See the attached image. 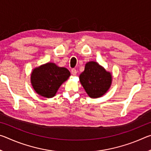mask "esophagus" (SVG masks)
<instances>
[{
	"mask_svg": "<svg viewBox=\"0 0 151 151\" xmlns=\"http://www.w3.org/2000/svg\"><path fill=\"white\" fill-rule=\"evenodd\" d=\"M71 73H72L73 75H76V73H77V71H76L75 68H72V69H71Z\"/></svg>",
	"mask_w": 151,
	"mask_h": 151,
	"instance_id": "esophagus-1",
	"label": "esophagus"
}]
</instances>
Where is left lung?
Returning <instances> with one entry per match:
<instances>
[{
    "mask_svg": "<svg viewBox=\"0 0 151 151\" xmlns=\"http://www.w3.org/2000/svg\"><path fill=\"white\" fill-rule=\"evenodd\" d=\"M79 79L88 95L94 99L103 96L109 90L112 76L98 63L91 61L86 64Z\"/></svg>",
    "mask_w": 151,
    "mask_h": 151,
    "instance_id": "left-lung-1",
    "label": "left lung"
}]
</instances>
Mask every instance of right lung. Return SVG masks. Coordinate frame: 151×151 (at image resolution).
<instances>
[{"label": "right lung", "instance_id": "obj_1", "mask_svg": "<svg viewBox=\"0 0 151 151\" xmlns=\"http://www.w3.org/2000/svg\"><path fill=\"white\" fill-rule=\"evenodd\" d=\"M70 75L67 68L58 67L55 64L49 63L33 70L31 83L37 93L51 98L55 95L60 86Z\"/></svg>", "mask_w": 151, "mask_h": 151}]
</instances>
